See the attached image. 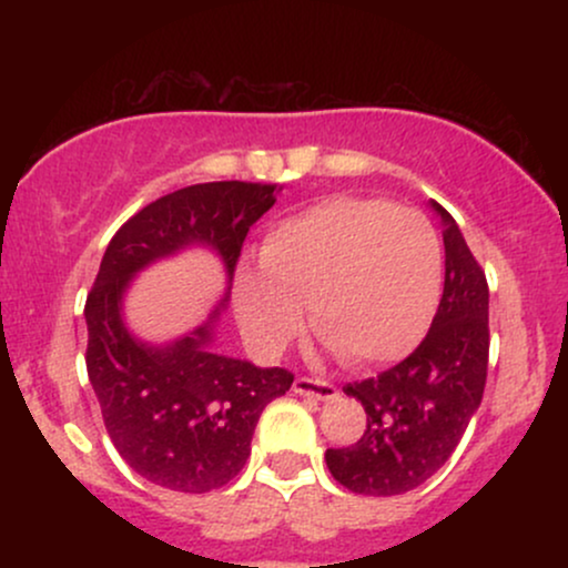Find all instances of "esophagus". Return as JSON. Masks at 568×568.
Instances as JSON below:
<instances>
[{"label":"esophagus","mask_w":568,"mask_h":568,"mask_svg":"<svg viewBox=\"0 0 568 568\" xmlns=\"http://www.w3.org/2000/svg\"><path fill=\"white\" fill-rule=\"evenodd\" d=\"M293 393L317 397V400H331V397L338 395V389H336V384H331V382H325V379H310V376H296V382H293Z\"/></svg>","instance_id":"1"}]
</instances>
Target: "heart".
Wrapping results in <instances>:
<instances>
[{
    "label": "heart",
    "instance_id": "b5f03b06",
    "mask_svg": "<svg viewBox=\"0 0 568 568\" xmlns=\"http://www.w3.org/2000/svg\"><path fill=\"white\" fill-rule=\"evenodd\" d=\"M443 293V243L414 207L379 197H331L266 234L262 270L234 283L243 334L275 357L304 323L347 366L408 355L427 334Z\"/></svg>",
    "mask_w": 568,
    "mask_h": 568
}]
</instances>
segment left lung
<instances>
[{"instance_id":"1","label":"left lung","mask_w":568,"mask_h":568,"mask_svg":"<svg viewBox=\"0 0 568 568\" xmlns=\"http://www.w3.org/2000/svg\"><path fill=\"white\" fill-rule=\"evenodd\" d=\"M446 283L422 338L406 361L344 393L366 408L361 440L328 448L325 465L344 488L366 497H395L433 478L459 446L480 406L488 371V283L446 207Z\"/></svg>"}]
</instances>
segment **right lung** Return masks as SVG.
<instances>
[{
  "label": "right lung",
  "instance_id": "add662e5",
  "mask_svg": "<svg viewBox=\"0 0 568 568\" xmlns=\"http://www.w3.org/2000/svg\"><path fill=\"white\" fill-rule=\"evenodd\" d=\"M272 192L211 181L149 202L116 230L84 302V363L109 438L130 470L171 491L230 484L251 456L258 416L288 393L293 374L216 355L211 325L171 347L139 344L120 321V298L141 266L189 243L219 251L232 280L247 230L275 205Z\"/></svg>",
  "mask_w": 568,
  "mask_h": 568
}]
</instances>
